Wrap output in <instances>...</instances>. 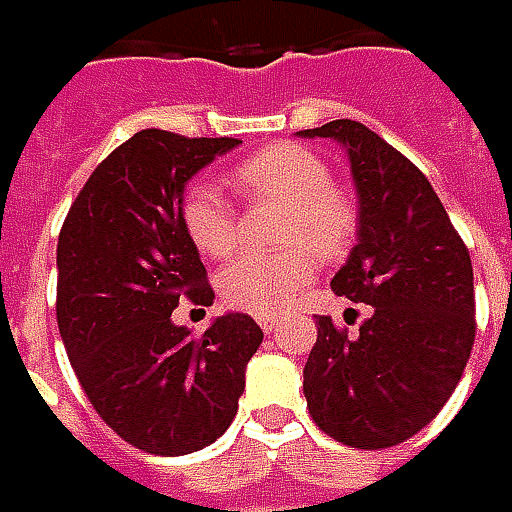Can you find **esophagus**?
<instances>
[{
  "label": "esophagus",
  "instance_id": "esophagus-1",
  "mask_svg": "<svg viewBox=\"0 0 512 512\" xmlns=\"http://www.w3.org/2000/svg\"><path fill=\"white\" fill-rule=\"evenodd\" d=\"M276 325H279V322H276V319H270V316H262V319H259V327H262L265 333H273Z\"/></svg>",
  "mask_w": 512,
  "mask_h": 512
}]
</instances>
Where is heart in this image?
<instances>
[{
	"mask_svg": "<svg viewBox=\"0 0 512 512\" xmlns=\"http://www.w3.org/2000/svg\"><path fill=\"white\" fill-rule=\"evenodd\" d=\"M230 185L247 199L287 207L282 245H307L316 256H336L350 236V210L333 193L327 165L299 145H276L245 159L230 173ZM187 236L207 259H227L236 250V213L213 182H196L182 199ZM313 262L305 247L276 256H239L222 270L219 290L227 305L253 316H279L299 287L307 285Z\"/></svg>",
	"mask_w": 512,
	"mask_h": 512,
	"instance_id": "1",
	"label": "heart"
}]
</instances>
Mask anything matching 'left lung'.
<instances>
[{
  "mask_svg": "<svg viewBox=\"0 0 512 512\" xmlns=\"http://www.w3.org/2000/svg\"><path fill=\"white\" fill-rule=\"evenodd\" d=\"M299 136L347 153L359 227L330 287L373 307L353 339L316 316L307 407L336 442L393 447L436 419L467 367L476 339L470 253L422 170L362 122L336 119Z\"/></svg>",
  "mask_w": 512,
  "mask_h": 512,
  "instance_id": "8db88e82",
  "label": "left lung"
}]
</instances>
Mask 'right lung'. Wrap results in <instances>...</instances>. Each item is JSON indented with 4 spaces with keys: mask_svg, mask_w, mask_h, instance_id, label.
Wrapping results in <instances>:
<instances>
[{
    "mask_svg": "<svg viewBox=\"0 0 512 512\" xmlns=\"http://www.w3.org/2000/svg\"><path fill=\"white\" fill-rule=\"evenodd\" d=\"M239 139L139 130L93 170L56 247V322L93 410L153 456H185L225 433L265 339L247 313L216 316L202 339L173 322L187 296L213 305L182 222L187 182Z\"/></svg>",
    "mask_w": 512,
    "mask_h": 512,
    "instance_id": "obj_1",
    "label": "right lung"
}]
</instances>
